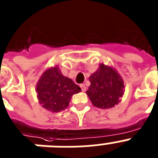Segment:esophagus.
<instances>
[{
    "mask_svg": "<svg viewBox=\"0 0 158 158\" xmlns=\"http://www.w3.org/2000/svg\"><path fill=\"white\" fill-rule=\"evenodd\" d=\"M80 88L82 90V91H86V90H87V87H86V86L84 84H81Z\"/></svg>",
    "mask_w": 158,
    "mask_h": 158,
    "instance_id": "34e87169",
    "label": "esophagus"
}]
</instances>
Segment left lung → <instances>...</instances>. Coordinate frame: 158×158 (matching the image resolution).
<instances>
[{"label": "left lung", "instance_id": "left-lung-1", "mask_svg": "<svg viewBox=\"0 0 158 158\" xmlns=\"http://www.w3.org/2000/svg\"><path fill=\"white\" fill-rule=\"evenodd\" d=\"M89 80L90 85L87 94L94 106L106 109L120 102V98L124 94V84L114 69L100 64L99 68L90 75Z\"/></svg>", "mask_w": 158, "mask_h": 158}]
</instances>
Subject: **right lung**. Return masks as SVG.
<instances>
[{"mask_svg": "<svg viewBox=\"0 0 158 158\" xmlns=\"http://www.w3.org/2000/svg\"><path fill=\"white\" fill-rule=\"evenodd\" d=\"M80 91V87L71 79L64 76L58 67L47 70L36 86L40 103L52 112L64 110L68 107L71 96Z\"/></svg>", "mask_w": 158, "mask_h": 158, "instance_id": "right-lung-1", "label": "right lung"}]
</instances>
